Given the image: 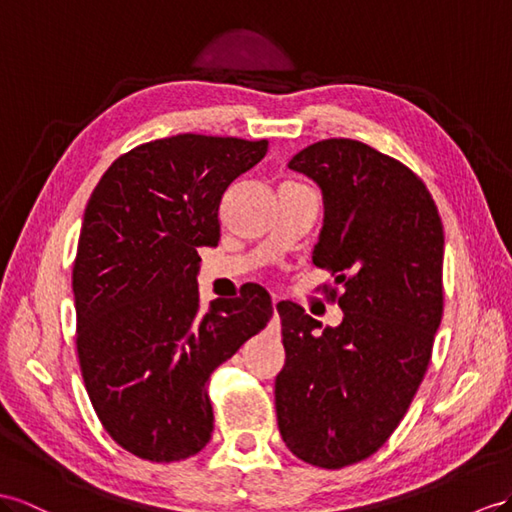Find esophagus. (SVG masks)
Returning a JSON list of instances; mask_svg holds the SVG:
<instances>
[{
  "label": "esophagus",
  "instance_id": "34e87169",
  "mask_svg": "<svg viewBox=\"0 0 512 512\" xmlns=\"http://www.w3.org/2000/svg\"><path fill=\"white\" fill-rule=\"evenodd\" d=\"M277 303H279V300L272 298V307H274V316L270 320V329L272 331H279L281 329V320H279V313H277Z\"/></svg>",
  "mask_w": 512,
  "mask_h": 512
}]
</instances>
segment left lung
Instances as JSON below:
<instances>
[{
	"label": "left lung",
	"mask_w": 512,
	"mask_h": 512,
	"mask_svg": "<svg viewBox=\"0 0 512 512\" xmlns=\"http://www.w3.org/2000/svg\"><path fill=\"white\" fill-rule=\"evenodd\" d=\"M322 190L313 264L344 311L339 326L279 303L285 365L274 383L279 430L300 461L339 469L372 456L409 411L443 316V225L411 168L350 138L296 153Z\"/></svg>",
	"instance_id": "1"
}]
</instances>
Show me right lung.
<instances>
[{"label": "right lung", "instance_id": "add662e5", "mask_svg": "<svg viewBox=\"0 0 512 512\" xmlns=\"http://www.w3.org/2000/svg\"><path fill=\"white\" fill-rule=\"evenodd\" d=\"M268 140L179 134L121 155L93 190L73 264L77 357L108 435L144 461L194 456L212 437L207 378L272 318L246 285L201 311L199 248Z\"/></svg>", "mask_w": 512, "mask_h": 512}]
</instances>
